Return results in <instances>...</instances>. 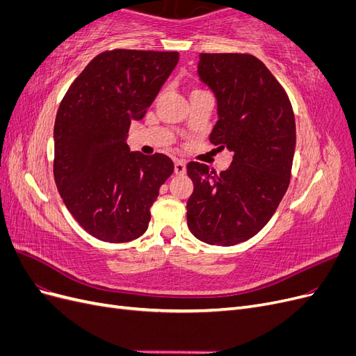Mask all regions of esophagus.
Wrapping results in <instances>:
<instances>
[{
    "mask_svg": "<svg viewBox=\"0 0 356 356\" xmlns=\"http://www.w3.org/2000/svg\"><path fill=\"white\" fill-rule=\"evenodd\" d=\"M174 170L177 175H184L186 174V161L184 160H175Z\"/></svg>",
    "mask_w": 356,
    "mask_h": 356,
    "instance_id": "34e87169",
    "label": "esophagus"
}]
</instances>
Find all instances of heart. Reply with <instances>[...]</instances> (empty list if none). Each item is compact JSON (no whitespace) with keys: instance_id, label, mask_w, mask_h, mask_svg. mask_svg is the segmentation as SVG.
<instances>
[{"instance_id":"1","label":"heart","mask_w":356,"mask_h":356,"mask_svg":"<svg viewBox=\"0 0 356 356\" xmlns=\"http://www.w3.org/2000/svg\"><path fill=\"white\" fill-rule=\"evenodd\" d=\"M193 92H195V90H193Z\"/></svg>"}]
</instances>
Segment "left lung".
I'll list each match as a JSON object with an SVG mask.
<instances>
[{"instance_id":"8db88e82","label":"left lung","mask_w":356,"mask_h":356,"mask_svg":"<svg viewBox=\"0 0 356 356\" xmlns=\"http://www.w3.org/2000/svg\"><path fill=\"white\" fill-rule=\"evenodd\" d=\"M199 77L215 93L218 122L209 141L233 152L230 166L190 161L187 225L204 243L251 239L272 218L289 186L296 149L293 106L264 63L250 53H200Z\"/></svg>"}]
</instances>
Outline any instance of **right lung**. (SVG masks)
Listing matches in <instances>:
<instances>
[{
    "mask_svg": "<svg viewBox=\"0 0 356 356\" xmlns=\"http://www.w3.org/2000/svg\"><path fill=\"white\" fill-rule=\"evenodd\" d=\"M178 58V51H102L59 105L53 175L75 221L96 239L123 243L144 234L159 188L174 172L165 154L129 152L126 138Z\"/></svg>",
    "mask_w": 356,
    "mask_h": 356,
    "instance_id": "add662e5",
    "label": "right lung"
}]
</instances>
